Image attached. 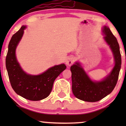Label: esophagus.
<instances>
[{
  "instance_id": "1",
  "label": "esophagus",
  "mask_w": 126,
  "mask_h": 126,
  "mask_svg": "<svg viewBox=\"0 0 126 126\" xmlns=\"http://www.w3.org/2000/svg\"><path fill=\"white\" fill-rule=\"evenodd\" d=\"M74 62V57L73 56H69L68 57L66 60V64L67 66H70L73 64Z\"/></svg>"
}]
</instances>
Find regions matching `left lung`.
I'll use <instances>...</instances> for the list:
<instances>
[{"instance_id":"8db88e82","label":"left lung","mask_w":126,"mask_h":126,"mask_svg":"<svg viewBox=\"0 0 126 126\" xmlns=\"http://www.w3.org/2000/svg\"><path fill=\"white\" fill-rule=\"evenodd\" d=\"M104 39L112 50L115 59V66L110 75L102 81L94 82L91 80L80 65L76 63L70 67L72 72V92L80 100L96 102L113 91L117 84L121 65V54L117 40L108 27L103 28Z\"/></svg>"}]
</instances>
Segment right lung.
<instances>
[{
  "mask_svg": "<svg viewBox=\"0 0 126 126\" xmlns=\"http://www.w3.org/2000/svg\"><path fill=\"white\" fill-rule=\"evenodd\" d=\"M25 28V26H22L11 38L6 57V67L11 86L17 94L28 100L40 101L50 95L55 79L66 69V66L64 64L57 65L37 76L26 74L15 56L16 48Z\"/></svg>",
  "mask_w": 126,
  "mask_h": 126,
  "instance_id": "add662e5",
  "label": "right lung"
}]
</instances>
